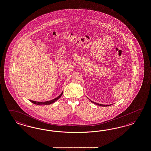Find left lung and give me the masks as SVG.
<instances>
[{
	"mask_svg": "<svg viewBox=\"0 0 151 151\" xmlns=\"http://www.w3.org/2000/svg\"><path fill=\"white\" fill-rule=\"evenodd\" d=\"M87 97V98L89 99V100L91 102H92L93 103V104H97V105H99V106H111V105H112V104H100V103H97L96 102H94V101H93L91 100L90 99H89V97L88 96Z\"/></svg>",
	"mask_w": 151,
	"mask_h": 151,
	"instance_id": "1",
	"label": "left lung"
}]
</instances>
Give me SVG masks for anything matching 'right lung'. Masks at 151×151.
Masks as SVG:
<instances>
[{
  "instance_id": "right-lung-1",
  "label": "right lung",
  "mask_w": 151,
  "mask_h": 151,
  "mask_svg": "<svg viewBox=\"0 0 151 151\" xmlns=\"http://www.w3.org/2000/svg\"><path fill=\"white\" fill-rule=\"evenodd\" d=\"M63 93V91L61 93H60L58 96L54 97V99H52L51 100H43V101H35L34 100H31L29 99V100L31 101V102H32L33 104H37V105H48V104H53L55 101L58 100L59 99Z\"/></svg>"
}]
</instances>
